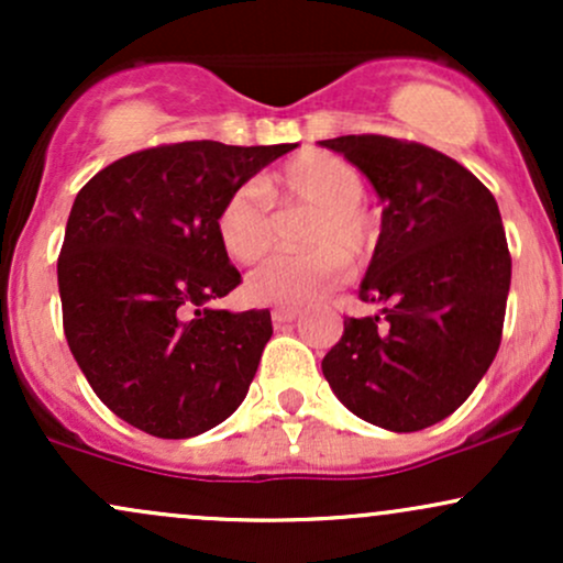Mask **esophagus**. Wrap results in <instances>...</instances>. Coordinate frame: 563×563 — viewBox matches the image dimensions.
<instances>
[{"instance_id":"obj_1","label":"esophagus","mask_w":563,"mask_h":563,"mask_svg":"<svg viewBox=\"0 0 563 563\" xmlns=\"http://www.w3.org/2000/svg\"><path fill=\"white\" fill-rule=\"evenodd\" d=\"M296 318H299V309H290V307H275L273 309L275 325H286V322H294Z\"/></svg>"}]
</instances>
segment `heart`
<instances>
[{
    "label": "heart",
    "mask_w": 563,
    "mask_h": 563,
    "mask_svg": "<svg viewBox=\"0 0 563 563\" xmlns=\"http://www.w3.org/2000/svg\"><path fill=\"white\" fill-rule=\"evenodd\" d=\"M273 198L314 209L309 219V254H277L245 277L251 301L267 307H303L344 280L349 262H363L376 243V228L363 209V177L346 161L307 153L267 183H243L217 211V235L235 262L267 254L275 235Z\"/></svg>",
    "instance_id": "heart-1"
}]
</instances>
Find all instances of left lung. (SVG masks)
Segmentation results:
<instances>
[{"instance_id": "obj_1", "label": "left lung", "mask_w": 563, "mask_h": 563, "mask_svg": "<svg viewBox=\"0 0 563 563\" xmlns=\"http://www.w3.org/2000/svg\"><path fill=\"white\" fill-rule=\"evenodd\" d=\"M376 187L380 235L360 299L322 376L346 410L389 431L452 416L493 365L510 288V254L493 192L421 142L380 134L322 140Z\"/></svg>"}]
</instances>
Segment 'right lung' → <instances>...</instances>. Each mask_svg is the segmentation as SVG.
Instances as JSON below:
<instances>
[{"label": "right lung", "instance_id": "1", "mask_svg": "<svg viewBox=\"0 0 563 563\" xmlns=\"http://www.w3.org/2000/svg\"><path fill=\"white\" fill-rule=\"evenodd\" d=\"M294 147L158 145L113 161L79 190L57 260L63 331L121 421L190 439L245 399L273 320L269 309L211 307L241 283L219 243L217 211Z\"/></svg>", "mask_w": 563, "mask_h": 563}]
</instances>
